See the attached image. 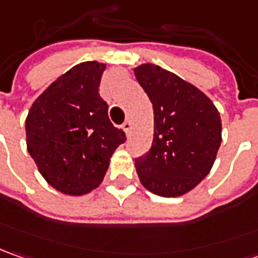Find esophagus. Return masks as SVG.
I'll use <instances>...</instances> for the list:
<instances>
[{
	"label": "esophagus",
	"mask_w": 258,
	"mask_h": 258,
	"mask_svg": "<svg viewBox=\"0 0 258 258\" xmlns=\"http://www.w3.org/2000/svg\"><path fill=\"white\" fill-rule=\"evenodd\" d=\"M121 127H122V130L125 131V134H128L130 130H131V121L125 120L124 122H122V125H121Z\"/></svg>",
	"instance_id": "obj_1"
}]
</instances>
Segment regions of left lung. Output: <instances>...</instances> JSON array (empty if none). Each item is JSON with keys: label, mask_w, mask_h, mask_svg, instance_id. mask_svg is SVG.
<instances>
[{"label": "left lung", "mask_w": 258, "mask_h": 258, "mask_svg": "<svg viewBox=\"0 0 258 258\" xmlns=\"http://www.w3.org/2000/svg\"><path fill=\"white\" fill-rule=\"evenodd\" d=\"M154 110L150 150L136 158L140 181L161 197L192 190L210 173L221 144V120L206 94L154 64L134 70Z\"/></svg>", "instance_id": "8db88e82"}]
</instances>
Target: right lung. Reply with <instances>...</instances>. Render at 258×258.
Masks as SVG:
<instances>
[{"label": "right lung", "instance_id": "obj_1", "mask_svg": "<svg viewBox=\"0 0 258 258\" xmlns=\"http://www.w3.org/2000/svg\"><path fill=\"white\" fill-rule=\"evenodd\" d=\"M105 66L78 64L41 94L25 120L27 147L58 191L83 196L100 185L115 148L127 138L98 94Z\"/></svg>", "mask_w": 258, "mask_h": 258}]
</instances>
